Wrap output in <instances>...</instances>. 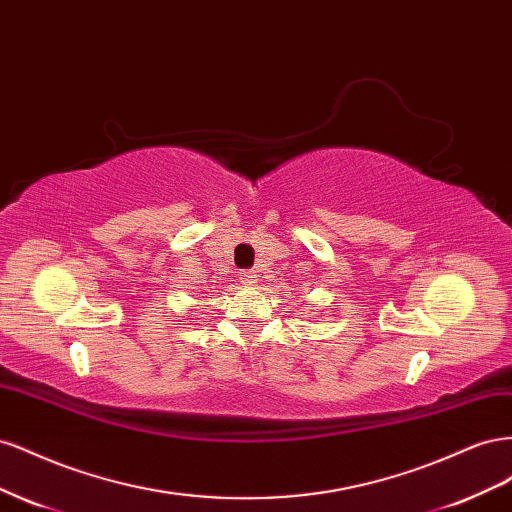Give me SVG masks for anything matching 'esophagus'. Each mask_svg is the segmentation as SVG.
Listing matches in <instances>:
<instances>
[{"label":"esophagus","instance_id":"34e87169","mask_svg":"<svg viewBox=\"0 0 512 512\" xmlns=\"http://www.w3.org/2000/svg\"><path fill=\"white\" fill-rule=\"evenodd\" d=\"M239 280L245 284V286H256L258 284V273L256 271H243Z\"/></svg>","mask_w":512,"mask_h":512}]
</instances>
